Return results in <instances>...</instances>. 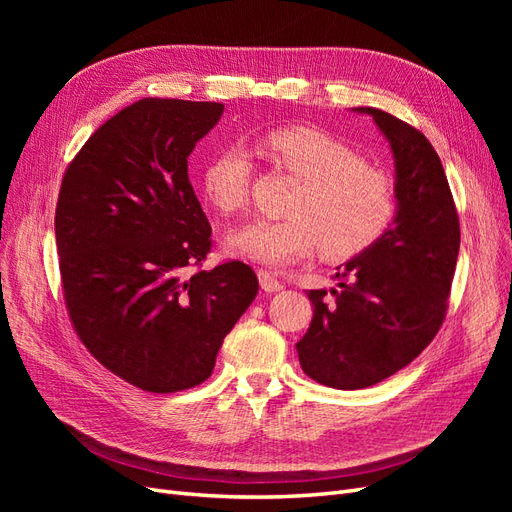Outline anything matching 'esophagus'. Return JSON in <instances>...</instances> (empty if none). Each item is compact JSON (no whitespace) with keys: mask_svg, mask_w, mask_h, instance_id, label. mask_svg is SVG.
<instances>
[{"mask_svg":"<svg viewBox=\"0 0 512 512\" xmlns=\"http://www.w3.org/2000/svg\"><path fill=\"white\" fill-rule=\"evenodd\" d=\"M258 280H260V288L265 292H280L284 288V284L277 280V275L267 271V269L258 271Z\"/></svg>","mask_w":512,"mask_h":512,"instance_id":"esophagus-1","label":"esophagus"}]
</instances>
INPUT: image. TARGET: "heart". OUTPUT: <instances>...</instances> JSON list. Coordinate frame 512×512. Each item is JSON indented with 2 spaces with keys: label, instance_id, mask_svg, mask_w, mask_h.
<instances>
[{
  "label": "heart",
  "instance_id": "heart-1",
  "mask_svg": "<svg viewBox=\"0 0 512 512\" xmlns=\"http://www.w3.org/2000/svg\"><path fill=\"white\" fill-rule=\"evenodd\" d=\"M262 145L301 185L288 205L290 218L241 226L226 239L230 254L284 267L320 247L327 258L344 260L365 252L391 226L397 211L391 177L329 132L284 126L271 130ZM250 179V151L235 143L203 166L200 190L215 211L235 213L245 205Z\"/></svg>",
  "mask_w": 512,
  "mask_h": 512
}]
</instances>
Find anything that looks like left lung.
Listing matches in <instances>:
<instances>
[{"label": "left lung", "mask_w": 512, "mask_h": 512, "mask_svg": "<svg viewBox=\"0 0 512 512\" xmlns=\"http://www.w3.org/2000/svg\"><path fill=\"white\" fill-rule=\"evenodd\" d=\"M374 119L395 160L397 211L384 235L337 267L339 290H309L314 318L297 344L305 374L333 389L374 386L421 354L446 316L459 218L436 149L425 134L378 108Z\"/></svg>", "instance_id": "8db88e82"}]
</instances>
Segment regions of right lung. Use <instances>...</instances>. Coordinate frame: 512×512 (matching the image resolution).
I'll list each match as a JSON object with an SVG mask.
<instances>
[{"instance_id":"right-lung-1","label":"right lung","mask_w":512,"mask_h":512,"mask_svg":"<svg viewBox=\"0 0 512 512\" xmlns=\"http://www.w3.org/2000/svg\"><path fill=\"white\" fill-rule=\"evenodd\" d=\"M220 102L145 98L100 126L68 166L55 241L70 320L115 376L149 393L205 382L256 299L239 260L203 271L211 226L188 158Z\"/></svg>"}]
</instances>
